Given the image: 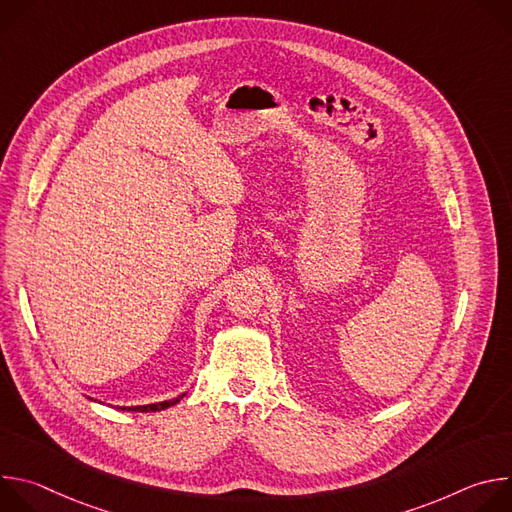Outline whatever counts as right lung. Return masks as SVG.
<instances>
[{
  "instance_id": "1",
  "label": "right lung",
  "mask_w": 512,
  "mask_h": 512,
  "mask_svg": "<svg viewBox=\"0 0 512 512\" xmlns=\"http://www.w3.org/2000/svg\"><path fill=\"white\" fill-rule=\"evenodd\" d=\"M186 393H182V395H178L176 399H168V401H160V403H150V405H135V407H119L117 405V409L119 411H135V413H150V411H162V409H168V407H172V405H176L182 397H184ZM91 401H93V397H89ZM101 403V401H99Z\"/></svg>"
}]
</instances>
